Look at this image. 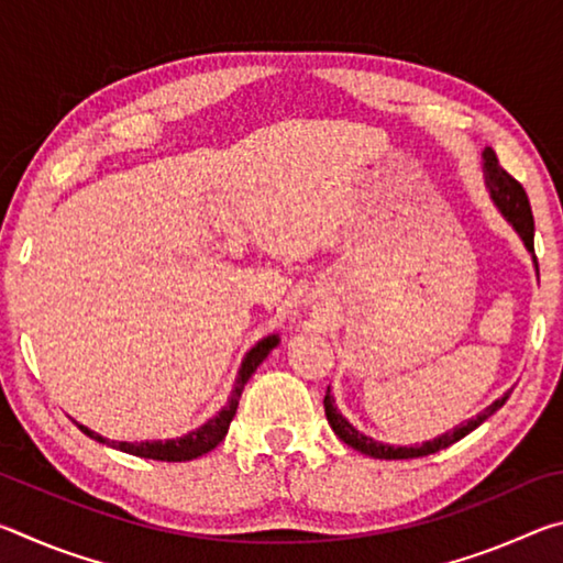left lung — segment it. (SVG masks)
I'll use <instances>...</instances> for the list:
<instances>
[{"instance_id": "1", "label": "left lung", "mask_w": 563, "mask_h": 563, "mask_svg": "<svg viewBox=\"0 0 563 563\" xmlns=\"http://www.w3.org/2000/svg\"><path fill=\"white\" fill-rule=\"evenodd\" d=\"M484 186L489 190V198L497 206V211L504 216V221H507L514 233L521 238V243L527 251L531 253V261H533V268L539 273V265H537V255H533V216H531V206H529V198H527V190L521 188L519 180H514L507 170L499 166L497 154H494L492 148H484ZM511 395L504 393L499 399H494L489 407H484L479 415L470 417L466 422L456 424L454 430H446L444 434L434 437V440H427L422 444H415V446H395V444H385V442H377L373 437L362 434L360 430H355L335 405V397L330 395V387H328V395H325V417L332 427V432H335L342 442L352 450H357L367 456H375V460H415V456H427V454H434L440 450H446V446H452L454 442H460L462 437H466L470 432H474L476 427L482 422H487V419L501 409V405L507 402Z\"/></svg>"}]
</instances>
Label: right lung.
Returning a JSON list of instances; mask_svg holds the SVG:
<instances>
[{"label": "right lung", "instance_id": "1", "mask_svg": "<svg viewBox=\"0 0 563 563\" xmlns=\"http://www.w3.org/2000/svg\"><path fill=\"white\" fill-rule=\"evenodd\" d=\"M280 345V335H268L255 342V345L245 352V357L241 362V367H238V377L233 383L231 389V397H228V402L218 409V415L203 422L198 430H190L180 437H174V440H144V442H117V440H107V437H101L99 432L89 430V427H84L76 422L79 430L91 437V440H97L101 444H109L113 450H121L126 454L133 456H144V460H158V462H188V460H196V456H203L211 450H216L218 444L225 440L228 434V427H231L233 417H235V409H238V399L243 395V387L251 375L258 369L261 362L271 355V352Z\"/></svg>", "mask_w": 563, "mask_h": 563}]
</instances>
